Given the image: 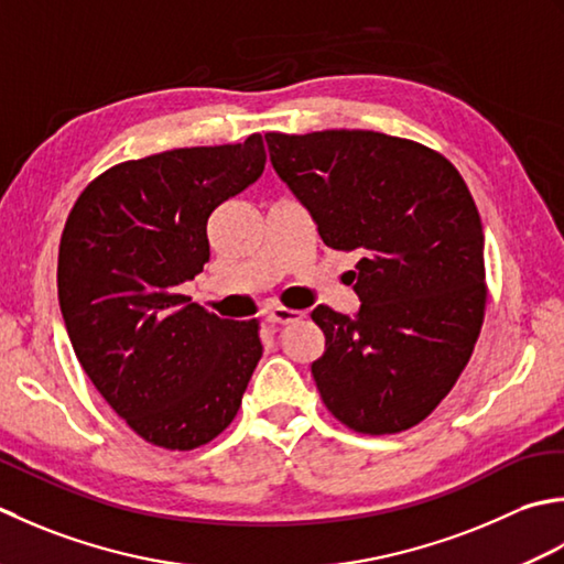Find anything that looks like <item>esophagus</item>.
I'll use <instances>...</instances> for the list:
<instances>
[{
    "instance_id": "34e87169",
    "label": "esophagus",
    "mask_w": 564,
    "mask_h": 564,
    "mask_svg": "<svg viewBox=\"0 0 564 564\" xmlns=\"http://www.w3.org/2000/svg\"><path fill=\"white\" fill-rule=\"evenodd\" d=\"M304 316V312H296V308H286V306H274L272 312L268 314V321L272 326H286L292 321H299Z\"/></svg>"
}]
</instances>
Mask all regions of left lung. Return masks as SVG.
<instances>
[{"mask_svg": "<svg viewBox=\"0 0 564 564\" xmlns=\"http://www.w3.org/2000/svg\"><path fill=\"white\" fill-rule=\"evenodd\" d=\"M270 160L333 250H358L355 318L316 306L318 394L343 426L401 433L465 370L487 306L485 234L455 165L377 131L265 133Z\"/></svg>", "mask_w": 564, "mask_h": 564, "instance_id": "obj_1", "label": "left lung"}]
</instances>
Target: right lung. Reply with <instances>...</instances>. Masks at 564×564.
Here are the masks:
<instances>
[{"instance_id": "add662e5", "label": "right lung", "mask_w": 564, "mask_h": 564, "mask_svg": "<svg viewBox=\"0 0 564 564\" xmlns=\"http://www.w3.org/2000/svg\"><path fill=\"white\" fill-rule=\"evenodd\" d=\"M265 160L260 133L126 160L67 214L57 299L73 350L129 429L165 451H194L231 426L262 355L258 318H218L177 286L209 262L212 212Z\"/></svg>"}]
</instances>
